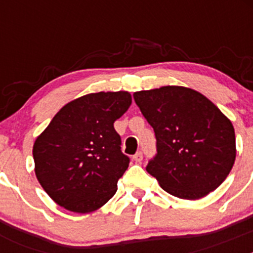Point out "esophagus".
<instances>
[{"label":"esophagus","instance_id":"esophagus-1","mask_svg":"<svg viewBox=\"0 0 253 253\" xmlns=\"http://www.w3.org/2000/svg\"><path fill=\"white\" fill-rule=\"evenodd\" d=\"M133 160L135 161V162H140V161L143 160V153H142V152H137V153L134 154Z\"/></svg>","mask_w":253,"mask_h":253}]
</instances>
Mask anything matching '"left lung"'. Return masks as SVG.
Instances as JSON below:
<instances>
[{"instance_id": "obj_1", "label": "left lung", "mask_w": 253, "mask_h": 253, "mask_svg": "<svg viewBox=\"0 0 253 253\" xmlns=\"http://www.w3.org/2000/svg\"><path fill=\"white\" fill-rule=\"evenodd\" d=\"M133 97L157 140L146 169L165 191L196 200L222 184L236 160V135L213 102L181 86L138 91Z\"/></svg>"}]
</instances>
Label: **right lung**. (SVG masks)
I'll return each instance as SVG.
<instances>
[{
  "label": "right lung",
  "instance_id": "right-lung-1",
  "mask_svg": "<svg viewBox=\"0 0 253 253\" xmlns=\"http://www.w3.org/2000/svg\"><path fill=\"white\" fill-rule=\"evenodd\" d=\"M130 104L126 91L88 93L64 105L37 138L35 175L58 205L84 214L113 198L130 162L114 122Z\"/></svg>",
  "mask_w": 253,
  "mask_h": 253
}]
</instances>
